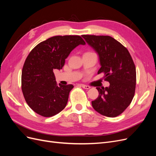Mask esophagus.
Masks as SVG:
<instances>
[{
  "instance_id": "1",
  "label": "esophagus",
  "mask_w": 156,
  "mask_h": 156,
  "mask_svg": "<svg viewBox=\"0 0 156 156\" xmlns=\"http://www.w3.org/2000/svg\"><path fill=\"white\" fill-rule=\"evenodd\" d=\"M81 87L84 89H89L90 88V87L88 86V85H85V84H81Z\"/></svg>"
}]
</instances>
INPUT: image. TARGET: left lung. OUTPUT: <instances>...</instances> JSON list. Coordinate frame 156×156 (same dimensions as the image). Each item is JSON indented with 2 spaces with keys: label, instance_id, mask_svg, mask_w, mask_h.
<instances>
[{
  "label": "left lung",
  "instance_id": "obj_1",
  "mask_svg": "<svg viewBox=\"0 0 156 156\" xmlns=\"http://www.w3.org/2000/svg\"><path fill=\"white\" fill-rule=\"evenodd\" d=\"M87 43L99 55L101 68L108 87H97L99 96L92 101L94 110L100 114L116 117L128 107L135 95L136 68L130 53L119 41L109 36L83 35Z\"/></svg>",
  "mask_w": 156,
  "mask_h": 156
}]
</instances>
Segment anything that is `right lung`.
<instances>
[{"instance_id": "add662e5", "label": "right lung", "mask_w": 156, "mask_h": 156, "mask_svg": "<svg viewBox=\"0 0 156 156\" xmlns=\"http://www.w3.org/2000/svg\"><path fill=\"white\" fill-rule=\"evenodd\" d=\"M85 44L80 36H56L30 52L22 69L21 89L27 104L37 114L51 117L66 106L73 86L58 85L53 70L62 69L72 51Z\"/></svg>"}]
</instances>
